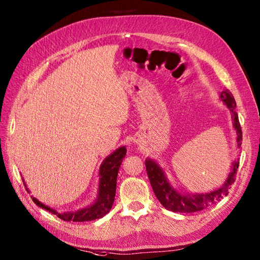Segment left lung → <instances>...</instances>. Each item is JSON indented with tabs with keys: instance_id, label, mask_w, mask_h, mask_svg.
<instances>
[{
	"instance_id": "1",
	"label": "left lung",
	"mask_w": 260,
	"mask_h": 260,
	"mask_svg": "<svg viewBox=\"0 0 260 260\" xmlns=\"http://www.w3.org/2000/svg\"><path fill=\"white\" fill-rule=\"evenodd\" d=\"M221 101L227 105L231 110V115H233L234 126L237 131V142H238V147H241V141H242V132L241 126L239 123L238 114L236 113V101L228 89H225L220 95ZM147 176L150 179L151 185L153 187V191L155 193L158 201L161 202L162 206L173 212H181V213H192L202 211V210L207 209L208 207L212 206V204L217 203L221 200L223 197H225L229 193V189L236 181L237 175V169L239 167V162L237 161L233 165V170L231 173L228 175V179L225 181L222 187L215 190L210 193H203V194H181V193L176 192L172 186L169 184V182L165 178L162 169L158 165L152 161V159H146L145 162Z\"/></svg>"
}]
</instances>
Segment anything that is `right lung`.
<instances>
[{"mask_svg": "<svg viewBox=\"0 0 260 260\" xmlns=\"http://www.w3.org/2000/svg\"><path fill=\"white\" fill-rule=\"evenodd\" d=\"M126 155V148L119 147L116 150L112 155L107 156L104 159L99 170V192L96 202L92 206L86 209L79 210L76 212L67 213H58L56 210H52L49 207L39 202L36 198H32L37 206L47 210L49 212L57 214L63 221H73V222H85L92 221L99 218H103L107 214L113 207L116 193V181H117V174L120 168V164Z\"/></svg>", "mask_w": 260, "mask_h": 260, "instance_id": "add662e5", "label": "right lung"}]
</instances>
